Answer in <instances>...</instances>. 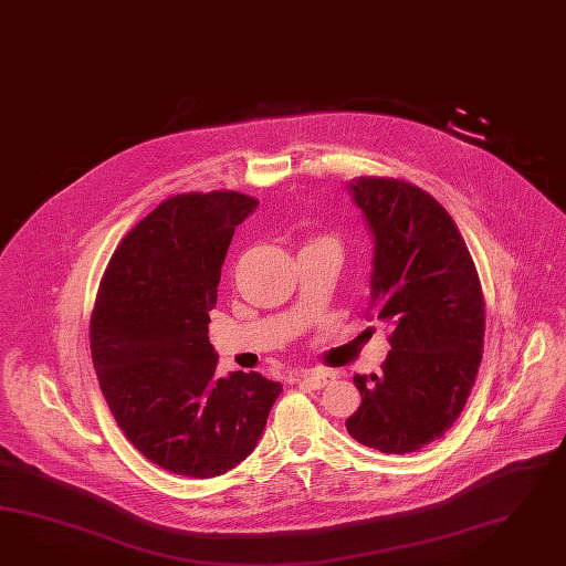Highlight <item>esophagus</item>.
<instances>
[{"label":"esophagus","mask_w":566,"mask_h":566,"mask_svg":"<svg viewBox=\"0 0 566 566\" xmlns=\"http://www.w3.org/2000/svg\"><path fill=\"white\" fill-rule=\"evenodd\" d=\"M334 379H336V374L328 371V369H305V371L297 376V381L305 384L312 390L326 388V386L334 384Z\"/></svg>","instance_id":"esophagus-1"}]
</instances>
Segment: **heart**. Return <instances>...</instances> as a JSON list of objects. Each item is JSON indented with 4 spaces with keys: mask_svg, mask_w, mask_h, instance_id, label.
<instances>
[{
    "mask_svg": "<svg viewBox=\"0 0 566 566\" xmlns=\"http://www.w3.org/2000/svg\"><path fill=\"white\" fill-rule=\"evenodd\" d=\"M314 244H334V240L328 235H318V238H312L305 247H314Z\"/></svg>",
    "mask_w": 566,
    "mask_h": 566,
    "instance_id": "1",
    "label": "heart"
}]
</instances>
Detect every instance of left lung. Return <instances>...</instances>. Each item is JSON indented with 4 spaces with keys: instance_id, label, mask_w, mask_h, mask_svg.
Returning <instances> with one entry per match:
<instances>
[{
    "instance_id": "left-lung-1",
    "label": "left lung",
    "mask_w": 566,
    "mask_h": 566,
    "mask_svg": "<svg viewBox=\"0 0 566 566\" xmlns=\"http://www.w3.org/2000/svg\"><path fill=\"white\" fill-rule=\"evenodd\" d=\"M347 189L374 238L367 314L391 326L381 374L353 377L361 406L347 431L381 453H410L446 436L474 386L484 340L479 273L429 192L374 176Z\"/></svg>"
}]
</instances>
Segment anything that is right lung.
I'll return each mask as SVG.
<instances>
[{
	"label": "right lung",
	"mask_w": 566,
	"mask_h": 566,
	"mask_svg": "<svg viewBox=\"0 0 566 566\" xmlns=\"http://www.w3.org/2000/svg\"><path fill=\"white\" fill-rule=\"evenodd\" d=\"M256 207L233 190L170 197L102 279L90 324L102 394L135 450L178 476L213 479L247 460L283 390L256 371L216 376L207 336L233 230Z\"/></svg>",
	"instance_id": "right-lung-1"
}]
</instances>
